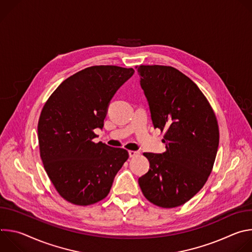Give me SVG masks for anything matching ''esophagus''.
Instances as JSON below:
<instances>
[{
    "label": "esophagus",
    "instance_id": "esophagus-1",
    "mask_svg": "<svg viewBox=\"0 0 252 252\" xmlns=\"http://www.w3.org/2000/svg\"><path fill=\"white\" fill-rule=\"evenodd\" d=\"M128 155H129V158H135L139 155V152H136V151H129L128 152Z\"/></svg>",
    "mask_w": 252,
    "mask_h": 252
}]
</instances>
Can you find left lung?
<instances>
[{
	"mask_svg": "<svg viewBox=\"0 0 252 252\" xmlns=\"http://www.w3.org/2000/svg\"><path fill=\"white\" fill-rule=\"evenodd\" d=\"M155 128L164 131L163 154L145 153L150 170L138 185L152 203L172 208L185 204L205 185L217 157V117L198 87L168 65L136 66Z\"/></svg>",
	"mask_w": 252,
	"mask_h": 252,
	"instance_id": "8db88e82",
	"label": "left lung"
}]
</instances>
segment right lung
<instances>
[{
  "label": "right lung",
  "mask_w": 252,
  "mask_h": 252,
  "mask_svg": "<svg viewBox=\"0 0 252 252\" xmlns=\"http://www.w3.org/2000/svg\"><path fill=\"white\" fill-rule=\"evenodd\" d=\"M133 68L94 65L64 80L46 101L38 124L40 155L59 194L90 205L109 194L127 151L94 142L110 101Z\"/></svg>",
  "instance_id": "obj_1"
}]
</instances>
